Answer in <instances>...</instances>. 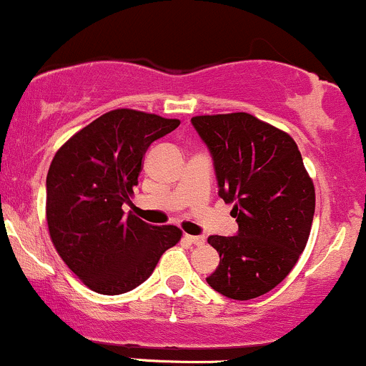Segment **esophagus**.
Returning <instances> with one entry per match:
<instances>
[{
  "instance_id": "obj_1",
  "label": "esophagus",
  "mask_w": 366,
  "mask_h": 366,
  "mask_svg": "<svg viewBox=\"0 0 366 366\" xmlns=\"http://www.w3.org/2000/svg\"><path fill=\"white\" fill-rule=\"evenodd\" d=\"M184 240L187 242H190V244H195V245H202L204 242H205V238L204 237H200V235H184Z\"/></svg>"
}]
</instances>
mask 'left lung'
<instances>
[{
	"label": "left lung",
	"instance_id": "1",
	"mask_svg": "<svg viewBox=\"0 0 366 366\" xmlns=\"http://www.w3.org/2000/svg\"><path fill=\"white\" fill-rule=\"evenodd\" d=\"M214 161L219 197L235 204V237L207 238L219 266L207 283L237 301L259 297L287 277L310 238L315 184L297 143L247 112L195 116Z\"/></svg>",
	"mask_w": 366,
	"mask_h": 366
}]
</instances>
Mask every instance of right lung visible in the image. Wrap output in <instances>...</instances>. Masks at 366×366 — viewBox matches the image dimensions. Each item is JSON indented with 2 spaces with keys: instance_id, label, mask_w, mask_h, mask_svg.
I'll list each match as a JSON object with an SVG mask.
<instances>
[{
  "instance_id": "right-lung-1",
  "label": "right lung",
  "mask_w": 366,
  "mask_h": 366,
  "mask_svg": "<svg viewBox=\"0 0 366 366\" xmlns=\"http://www.w3.org/2000/svg\"><path fill=\"white\" fill-rule=\"evenodd\" d=\"M178 126V119L116 109L56 150L46 176L48 232L65 264L94 292H129L182 240L178 227H154L122 211L147 149Z\"/></svg>"
}]
</instances>
